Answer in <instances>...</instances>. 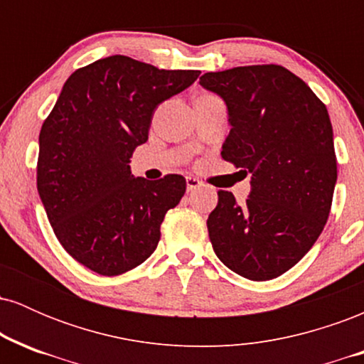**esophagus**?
Masks as SVG:
<instances>
[{"label":"esophagus","mask_w":364,"mask_h":364,"mask_svg":"<svg viewBox=\"0 0 364 364\" xmlns=\"http://www.w3.org/2000/svg\"><path fill=\"white\" fill-rule=\"evenodd\" d=\"M200 186H202V181H200V179H196L193 176H186V190L188 191H193Z\"/></svg>","instance_id":"esophagus-1"}]
</instances>
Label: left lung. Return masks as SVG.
<instances>
[{"label":"left lung","instance_id":"obj_1","mask_svg":"<svg viewBox=\"0 0 364 364\" xmlns=\"http://www.w3.org/2000/svg\"><path fill=\"white\" fill-rule=\"evenodd\" d=\"M200 85L228 106L220 156L252 174L243 205L231 191L217 193L207 219L212 248L241 277L270 281L310 252L328 219L337 161L327 107L279 65L210 72Z\"/></svg>","mask_w":364,"mask_h":364}]
</instances>
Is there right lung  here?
Masks as SVG:
<instances>
[{
    "label": "right lung",
    "mask_w": 364,
    "mask_h": 364,
    "mask_svg": "<svg viewBox=\"0 0 364 364\" xmlns=\"http://www.w3.org/2000/svg\"><path fill=\"white\" fill-rule=\"evenodd\" d=\"M198 75L114 54L78 68L63 85L41 128L37 191L58 241L87 269L124 274L157 248L186 179L135 178L129 157L149 140L159 104Z\"/></svg>",
    "instance_id": "obj_1"
}]
</instances>
